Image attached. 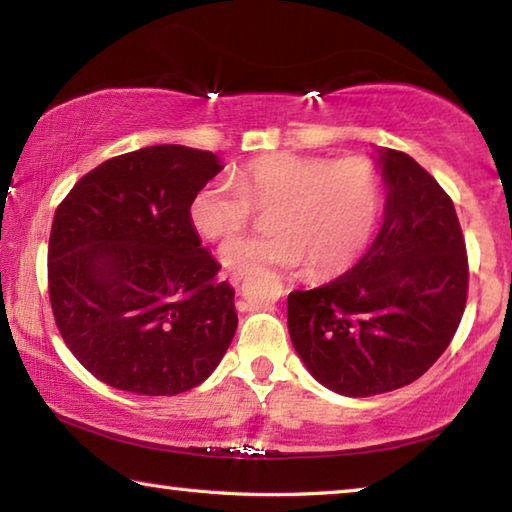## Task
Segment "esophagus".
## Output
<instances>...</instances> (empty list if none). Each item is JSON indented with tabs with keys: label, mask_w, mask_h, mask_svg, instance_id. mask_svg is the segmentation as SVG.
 Returning <instances> with one entry per match:
<instances>
[{
	"label": "esophagus",
	"mask_w": 512,
	"mask_h": 512,
	"mask_svg": "<svg viewBox=\"0 0 512 512\" xmlns=\"http://www.w3.org/2000/svg\"><path fill=\"white\" fill-rule=\"evenodd\" d=\"M225 275H228L230 284H235V287H237V284L246 277V271H244V268H230V271L225 273Z\"/></svg>",
	"instance_id": "1"
}]
</instances>
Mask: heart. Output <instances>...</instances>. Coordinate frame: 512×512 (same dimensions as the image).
Wrapping results in <instances>:
<instances>
[{
    "instance_id": "b5f03b06",
    "label": "heart",
    "mask_w": 512,
    "mask_h": 512,
    "mask_svg": "<svg viewBox=\"0 0 512 512\" xmlns=\"http://www.w3.org/2000/svg\"><path fill=\"white\" fill-rule=\"evenodd\" d=\"M384 183L377 164L363 155L332 160L277 151L259 155L237 171L235 185L210 180L187 207L192 228L219 241L246 228L268 210V235H244L221 248L230 268H302L314 277L348 271L377 228Z\"/></svg>"
}]
</instances>
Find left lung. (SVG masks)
Returning a JSON list of instances; mask_svg holds the SVG:
<instances>
[{
	"label": "left lung",
	"mask_w": 512,
	"mask_h": 512,
	"mask_svg": "<svg viewBox=\"0 0 512 512\" xmlns=\"http://www.w3.org/2000/svg\"><path fill=\"white\" fill-rule=\"evenodd\" d=\"M388 196L348 273L287 300L293 348L329 391L368 397L422 377L461 323L470 266L452 198L411 155L379 149Z\"/></svg>",
	"instance_id": "1"
}]
</instances>
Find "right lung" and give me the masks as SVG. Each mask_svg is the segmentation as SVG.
Masks as SVG:
<instances>
[{
	"mask_svg": "<svg viewBox=\"0 0 512 512\" xmlns=\"http://www.w3.org/2000/svg\"><path fill=\"white\" fill-rule=\"evenodd\" d=\"M223 167L210 151L146 146L101 162L51 223L49 302L67 348L103 384L178 395L212 375L237 332L235 291L187 216Z\"/></svg>",
	"mask_w": 512,
	"mask_h": 512,
	"instance_id": "right-lung-1",
	"label": "right lung"
}]
</instances>
